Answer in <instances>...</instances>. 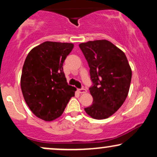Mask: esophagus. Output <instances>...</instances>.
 Returning <instances> with one entry per match:
<instances>
[{
	"label": "esophagus",
	"mask_w": 157,
	"mask_h": 157,
	"mask_svg": "<svg viewBox=\"0 0 157 157\" xmlns=\"http://www.w3.org/2000/svg\"><path fill=\"white\" fill-rule=\"evenodd\" d=\"M77 91H78L80 94H85L87 92V91H86V89H77Z\"/></svg>",
	"instance_id": "obj_1"
}]
</instances>
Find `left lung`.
<instances>
[{"mask_svg": "<svg viewBox=\"0 0 157 157\" xmlns=\"http://www.w3.org/2000/svg\"><path fill=\"white\" fill-rule=\"evenodd\" d=\"M90 68L93 103L85 109L96 120L109 118L121 107L128 94L132 71L121 49L106 40L79 45Z\"/></svg>", "mask_w": 157, "mask_h": 157, "instance_id": "obj_1", "label": "left lung"}]
</instances>
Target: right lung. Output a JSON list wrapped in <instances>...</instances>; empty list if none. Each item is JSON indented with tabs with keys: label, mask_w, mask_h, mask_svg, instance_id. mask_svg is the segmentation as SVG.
<instances>
[{
	"label": "right lung",
	"mask_w": 157,
	"mask_h": 157,
	"mask_svg": "<svg viewBox=\"0 0 157 157\" xmlns=\"http://www.w3.org/2000/svg\"><path fill=\"white\" fill-rule=\"evenodd\" d=\"M74 48L70 43L46 41L27 55L21 78L23 96L32 112L45 121L60 117L76 88L68 86L63 65Z\"/></svg>",
	"instance_id": "right-lung-1"
}]
</instances>
